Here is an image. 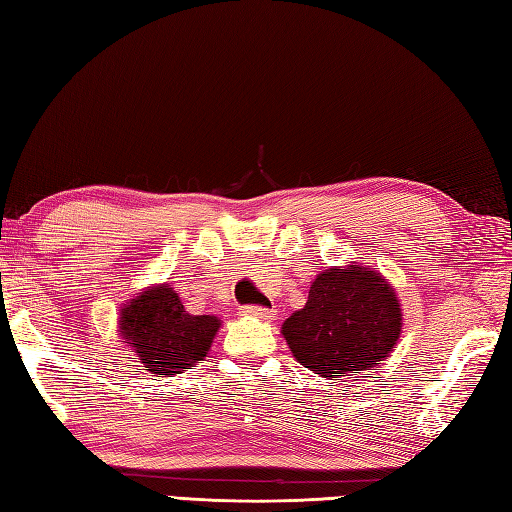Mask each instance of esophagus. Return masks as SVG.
<instances>
[{
	"instance_id": "obj_1",
	"label": "esophagus",
	"mask_w": 512,
	"mask_h": 512,
	"mask_svg": "<svg viewBox=\"0 0 512 512\" xmlns=\"http://www.w3.org/2000/svg\"><path fill=\"white\" fill-rule=\"evenodd\" d=\"M241 313L247 317H258V320H274L276 317V311L265 309V306H243Z\"/></svg>"
}]
</instances>
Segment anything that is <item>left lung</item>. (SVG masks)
Segmentation results:
<instances>
[{"instance_id": "left-lung-1", "label": "left lung", "mask_w": 512, "mask_h": 512, "mask_svg": "<svg viewBox=\"0 0 512 512\" xmlns=\"http://www.w3.org/2000/svg\"><path fill=\"white\" fill-rule=\"evenodd\" d=\"M403 313L379 271L352 263L313 280L304 309L282 324V335L304 368L337 379L372 370L401 337Z\"/></svg>"}]
</instances>
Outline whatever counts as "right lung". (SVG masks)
I'll use <instances>...</instances> for the list:
<instances>
[{"label": "right lung", "instance_id": "add662e5", "mask_svg": "<svg viewBox=\"0 0 512 512\" xmlns=\"http://www.w3.org/2000/svg\"><path fill=\"white\" fill-rule=\"evenodd\" d=\"M120 337L151 374H179L203 361L221 320L190 315L170 285L144 289L120 309Z\"/></svg>", "mask_w": 512, "mask_h": 512}]
</instances>
